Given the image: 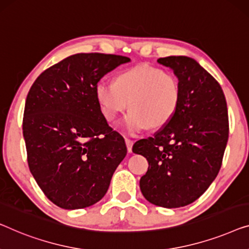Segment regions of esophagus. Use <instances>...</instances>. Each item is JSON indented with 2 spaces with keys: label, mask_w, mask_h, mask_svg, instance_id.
Returning a JSON list of instances; mask_svg holds the SVG:
<instances>
[{
  "label": "esophagus",
  "mask_w": 249,
  "mask_h": 249,
  "mask_svg": "<svg viewBox=\"0 0 249 249\" xmlns=\"http://www.w3.org/2000/svg\"><path fill=\"white\" fill-rule=\"evenodd\" d=\"M125 145H127L128 153H131V151H132V145H133V142H132V140H131V139L125 138Z\"/></svg>",
  "instance_id": "34e87169"
}]
</instances>
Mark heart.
Instances as JSON below:
<instances>
[{"label":"heart","mask_w":249,"mask_h":249,"mask_svg":"<svg viewBox=\"0 0 249 249\" xmlns=\"http://www.w3.org/2000/svg\"><path fill=\"white\" fill-rule=\"evenodd\" d=\"M95 95L107 121L116 120L129 103L130 112L121 127L136 135L146 127H164L172 120L181 103V83L171 71L139 65L119 74L114 83L100 81Z\"/></svg>","instance_id":"obj_1"}]
</instances>
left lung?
<instances>
[{
    "mask_svg": "<svg viewBox=\"0 0 249 249\" xmlns=\"http://www.w3.org/2000/svg\"><path fill=\"white\" fill-rule=\"evenodd\" d=\"M181 83V103L172 120L132 151L148 160L139 185L147 201L179 208L202 196L220 171L228 142V109L221 86L186 56L157 59Z\"/></svg>",
    "mask_w": 249,
    "mask_h": 249,
    "instance_id": "1",
    "label": "left lung"
}]
</instances>
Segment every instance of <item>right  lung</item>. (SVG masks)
Returning a JSON list of instances; mask_svg holds the SVG:
<instances>
[{"label":"right lung","instance_id":"right-lung-1","mask_svg":"<svg viewBox=\"0 0 249 249\" xmlns=\"http://www.w3.org/2000/svg\"><path fill=\"white\" fill-rule=\"evenodd\" d=\"M129 62L100 53L71 55L42 71L28 93L22 122L28 165L59 208L99 202L127 155L124 137L101 112L95 86Z\"/></svg>","mask_w":249,"mask_h":249}]
</instances>
